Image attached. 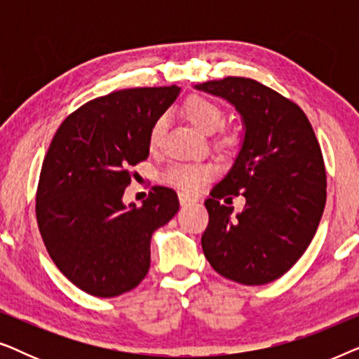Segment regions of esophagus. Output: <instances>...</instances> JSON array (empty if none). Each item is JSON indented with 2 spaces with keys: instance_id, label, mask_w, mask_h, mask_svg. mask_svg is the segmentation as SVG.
Returning a JSON list of instances; mask_svg holds the SVG:
<instances>
[{
  "instance_id": "esophagus-1",
  "label": "esophagus",
  "mask_w": 359,
  "mask_h": 359,
  "mask_svg": "<svg viewBox=\"0 0 359 359\" xmlns=\"http://www.w3.org/2000/svg\"><path fill=\"white\" fill-rule=\"evenodd\" d=\"M180 203H181V205H191V204H196L198 203V199L196 198H191V196H188V194H183V193H180Z\"/></svg>"
}]
</instances>
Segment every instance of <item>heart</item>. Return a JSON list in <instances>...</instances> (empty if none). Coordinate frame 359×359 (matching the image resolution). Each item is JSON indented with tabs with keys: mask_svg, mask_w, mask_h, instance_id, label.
I'll return each mask as SVG.
<instances>
[{
	"mask_svg": "<svg viewBox=\"0 0 359 359\" xmlns=\"http://www.w3.org/2000/svg\"><path fill=\"white\" fill-rule=\"evenodd\" d=\"M183 114L201 134H214L224 121L222 109L204 96H191L184 101ZM166 130V119L158 117L150 127L149 145L156 149L161 144ZM212 168L208 165H175L165 173L166 183L176 186V188L194 193L201 188L204 181L212 176Z\"/></svg>",
	"mask_w": 359,
	"mask_h": 359,
	"instance_id": "1",
	"label": "heart"
}]
</instances>
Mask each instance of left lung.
Instances as JSON below:
<instances>
[{
  "label": "left lung",
  "instance_id": "1",
  "mask_svg": "<svg viewBox=\"0 0 359 359\" xmlns=\"http://www.w3.org/2000/svg\"><path fill=\"white\" fill-rule=\"evenodd\" d=\"M194 88L232 104L243 127L233 165L204 203L203 252L224 278L247 286L271 283L302 257L322 219L320 145L301 107L262 83L227 76ZM229 194L248 199L242 213L218 203Z\"/></svg>",
  "mask_w": 359,
  "mask_h": 359
}]
</instances>
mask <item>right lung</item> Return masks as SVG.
Returning <instances> with one entry per match:
<instances>
[{
  "label": "right lung",
  "mask_w": 359,
  "mask_h": 359,
  "mask_svg": "<svg viewBox=\"0 0 359 359\" xmlns=\"http://www.w3.org/2000/svg\"><path fill=\"white\" fill-rule=\"evenodd\" d=\"M180 86L132 88L88 101L67 117L43 158L36 215L57 268L81 291L121 296L147 276L150 240L180 209L156 186L137 208L124 204L130 166L149 158V132Z\"/></svg>",
  "instance_id": "1"
}]
</instances>
